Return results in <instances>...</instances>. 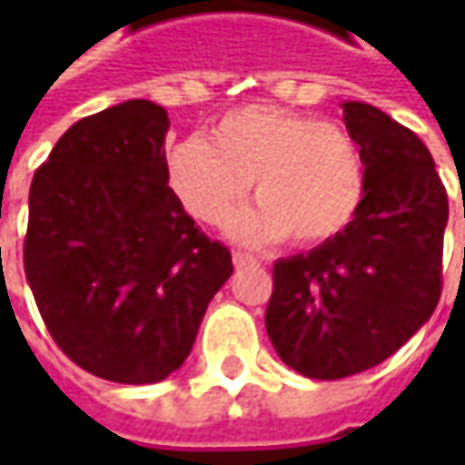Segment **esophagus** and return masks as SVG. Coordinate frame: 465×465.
Instances as JSON below:
<instances>
[{
    "mask_svg": "<svg viewBox=\"0 0 465 465\" xmlns=\"http://www.w3.org/2000/svg\"><path fill=\"white\" fill-rule=\"evenodd\" d=\"M232 263H235L238 269H248V266H259V259H253L251 253L235 251V253H232Z\"/></svg>",
    "mask_w": 465,
    "mask_h": 465,
    "instance_id": "esophagus-1",
    "label": "esophagus"
}]
</instances>
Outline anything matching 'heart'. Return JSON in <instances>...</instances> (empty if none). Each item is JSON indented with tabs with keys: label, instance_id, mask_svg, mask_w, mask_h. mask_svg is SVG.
I'll use <instances>...</instances> for the list:
<instances>
[{
	"label": "heart",
	"instance_id": "heart-1",
	"mask_svg": "<svg viewBox=\"0 0 465 465\" xmlns=\"http://www.w3.org/2000/svg\"><path fill=\"white\" fill-rule=\"evenodd\" d=\"M168 181L199 223L223 227L248 196L261 204L232 224L241 242L290 235L315 245L339 235L365 196V160L347 129L277 105L224 114L212 144L191 136L168 154Z\"/></svg>",
	"mask_w": 465,
	"mask_h": 465
}]
</instances>
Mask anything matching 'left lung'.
I'll return each mask as SVG.
<instances>
[{
    "mask_svg": "<svg viewBox=\"0 0 465 465\" xmlns=\"http://www.w3.org/2000/svg\"><path fill=\"white\" fill-rule=\"evenodd\" d=\"M365 160L354 220L274 263L266 333L284 365L339 381L381 365L430 321L442 292L448 193L420 136L367 103H344Z\"/></svg>",
    "mask_w": 465,
    "mask_h": 465,
    "instance_id": "obj_1",
    "label": "left lung"
}]
</instances>
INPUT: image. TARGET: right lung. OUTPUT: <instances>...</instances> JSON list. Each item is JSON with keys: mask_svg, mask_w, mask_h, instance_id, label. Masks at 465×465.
<instances>
[{"mask_svg": "<svg viewBox=\"0 0 465 465\" xmlns=\"http://www.w3.org/2000/svg\"><path fill=\"white\" fill-rule=\"evenodd\" d=\"M170 121L126 100L69 126L35 170L23 248L45 329L82 370L114 383L183 365L232 256L168 186Z\"/></svg>", "mask_w": 465, "mask_h": 465, "instance_id": "1", "label": "right lung"}]
</instances>
